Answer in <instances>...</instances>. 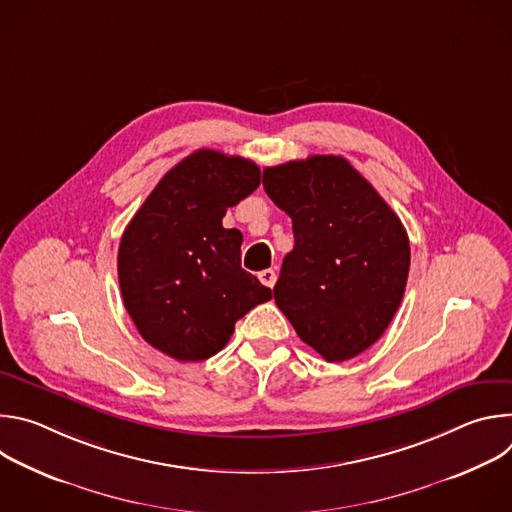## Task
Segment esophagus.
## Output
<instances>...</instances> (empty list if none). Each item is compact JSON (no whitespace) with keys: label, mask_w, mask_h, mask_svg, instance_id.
<instances>
[{"label":"esophagus","mask_w":512,"mask_h":512,"mask_svg":"<svg viewBox=\"0 0 512 512\" xmlns=\"http://www.w3.org/2000/svg\"><path fill=\"white\" fill-rule=\"evenodd\" d=\"M259 279H261L263 285L273 287L275 281H277V273H275V269H263V271L259 273Z\"/></svg>","instance_id":"esophagus-1"}]
</instances>
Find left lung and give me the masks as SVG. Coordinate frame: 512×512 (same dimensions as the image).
Masks as SVG:
<instances>
[{
    "label": "left lung",
    "mask_w": 512,
    "mask_h": 512,
    "mask_svg": "<svg viewBox=\"0 0 512 512\" xmlns=\"http://www.w3.org/2000/svg\"><path fill=\"white\" fill-rule=\"evenodd\" d=\"M263 188L296 239L273 287L277 308L324 360L354 358L383 336L403 300L405 227L340 156L265 168Z\"/></svg>",
    "instance_id": "1"
}]
</instances>
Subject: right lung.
Returning a JSON list of instances; mask_svg holds the SVG:
<instances>
[{
  "mask_svg": "<svg viewBox=\"0 0 512 512\" xmlns=\"http://www.w3.org/2000/svg\"><path fill=\"white\" fill-rule=\"evenodd\" d=\"M259 184L251 160L198 150L158 182L123 231V304L160 352L206 360L229 342L237 320L271 300V289L241 267V231L223 227L227 208Z\"/></svg>",
  "mask_w": 512,
  "mask_h": 512,
  "instance_id": "obj_1",
  "label": "right lung"
}]
</instances>
